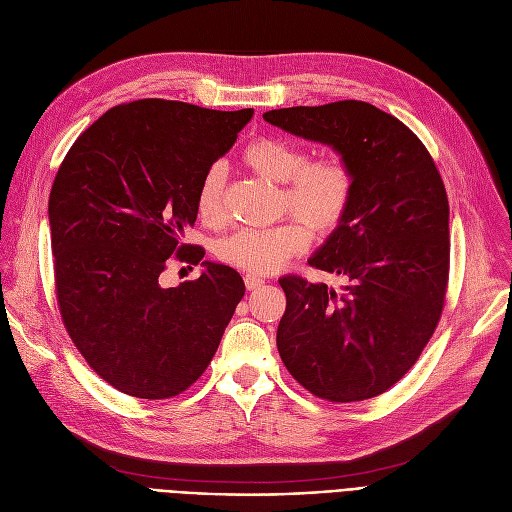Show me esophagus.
I'll use <instances>...</instances> for the list:
<instances>
[{
	"mask_svg": "<svg viewBox=\"0 0 512 512\" xmlns=\"http://www.w3.org/2000/svg\"><path fill=\"white\" fill-rule=\"evenodd\" d=\"M263 284H265V280H263V278H259V276H255V274H247V276H245V286H247L249 290L261 288Z\"/></svg>",
	"mask_w": 512,
	"mask_h": 512,
	"instance_id": "34e87169",
	"label": "esophagus"
}]
</instances>
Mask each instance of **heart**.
<instances>
[{
  "label": "heart",
  "mask_w": 512,
  "mask_h": 512,
  "mask_svg": "<svg viewBox=\"0 0 512 512\" xmlns=\"http://www.w3.org/2000/svg\"><path fill=\"white\" fill-rule=\"evenodd\" d=\"M245 164L261 178L284 184L280 209L294 218L270 228H242L215 245L218 257L238 270L270 274L309 245L313 234L336 230L353 201V172L338 155L309 161V153L282 139H257L245 153ZM226 168L215 161L197 188V213L207 224L224 218Z\"/></svg>",
  "instance_id": "1"
}]
</instances>
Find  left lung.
I'll use <instances>...</instances> for the list:
<instances>
[{"label":"left lung","instance_id":"1","mask_svg":"<svg viewBox=\"0 0 512 512\" xmlns=\"http://www.w3.org/2000/svg\"><path fill=\"white\" fill-rule=\"evenodd\" d=\"M263 120L332 147L355 182L342 224L309 257L346 286L280 278V357L319 398L378 396L415 365L442 315L450 238L440 172L413 130L365 101L284 107Z\"/></svg>","mask_w":512,"mask_h":512}]
</instances>
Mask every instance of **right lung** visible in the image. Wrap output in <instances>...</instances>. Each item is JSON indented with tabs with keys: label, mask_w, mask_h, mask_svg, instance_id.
Instances as JSON below:
<instances>
[{
	"label": "right lung",
	"mask_w": 512,
	"mask_h": 512,
	"mask_svg": "<svg viewBox=\"0 0 512 512\" xmlns=\"http://www.w3.org/2000/svg\"><path fill=\"white\" fill-rule=\"evenodd\" d=\"M253 110L139 99L107 110L70 147L49 195L64 326L99 378L137 398L193 386L218 351L245 282L202 261L197 281L164 289L170 256L196 264L182 236L197 220L205 170L230 151Z\"/></svg>",
	"instance_id": "1"
}]
</instances>
